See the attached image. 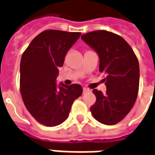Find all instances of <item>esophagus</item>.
Returning <instances> with one entry per match:
<instances>
[{"instance_id": "obj_1", "label": "esophagus", "mask_w": 155, "mask_h": 155, "mask_svg": "<svg viewBox=\"0 0 155 155\" xmlns=\"http://www.w3.org/2000/svg\"><path fill=\"white\" fill-rule=\"evenodd\" d=\"M89 91V89L88 88H87V87H83V94H85L87 92H88Z\"/></svg>"}]
</instances>
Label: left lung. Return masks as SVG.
Wrapping results in <instances>:
<instances>
[{
  "instance_id": "1",
  "label": "left lung",
  "mask_w": 155,
  "mask_h": 155,
  "mask_svg": "<svg viewBox=\"0 0 155 155\" xmlns=\"http://www.w3.org/2000/svg\"><path fill=\"white\" fill-rule=\"evenodd\" d=\"M81 39L96 51L100 58L99 70L104 73L106 93L93 89L96 97L90 107L93 117L107 125L123 120L136 102L140 86V65L129 44L117 34L95 31Z\"/></svg>"
}]
</instances>
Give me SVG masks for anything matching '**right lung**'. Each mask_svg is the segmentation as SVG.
Masks as SVG:
<instances>
[{"mask_svg": "<svg viewBox=\"0 0 155 155\" xmlns=\"http://www.w3.org/2000/svg\"><path fill=\"white\" fill-rule=\"evenodd\" d=\"M81 32L46 30L23 51L20 64V91L32 117L45 126H56L68 117L73 103L82 94L79 84L56 86L59 68Z\"/></svg>", "mask_w": 155, "mask_h": 155, "instance_id": "obj_1", "label": "right lung"}]
</instances>
